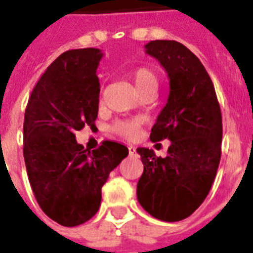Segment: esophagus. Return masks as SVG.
<instances>
[{
  "mask_svg": "<svg viewBox=\"0 0 253 253\" xmlns=\"http://www.w3.org/2000/svg\"><path fill=\"white\" fill-rule=\"evenodd\" d=\"M129 154H130V155H135V154H136L135 147H132V146L129 147Z\"/></svg>",
  "mask_w": 253,
  "mask_h": 253,
  "instance_id": "obj_1",
  "label": "esophagus"
}]
</instances>
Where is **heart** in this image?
Segmentation results:
<instances>
[{
  "mask_svg": "<svg viewBox=\"0 0 253 253\" xmlns=\"http://www.w3.org/2000/svg\"><path fill=\"white\" fill-rule=\"evenodd\" d=\"M130 80L133 83L136 92L141 95L143 92H155L158 88V79L155 73L148 68H137L130 75ZM140 121L139 120H124L116 121L113 125L114 132L124 136L126 139H133L139 132Z\"/></svg>",
  "mask_w": 253,
  "mask_h": 253,
  "instance_id": "obj_1",
  "label": "heart"
}]
</instances>
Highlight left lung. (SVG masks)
<instances>
[{"instance_id": "obj_1", "label": "left lung", "mask_w": 253, "mask_h": 253, "mask_svg": "<svg viewBox=\"0 0 253 253\" xmlns=\"http://www.w3.org/2000/svg\"><path fill=\"white\" fill-rule=\"evenodd\" d=\"M146 53L161 62L170 79L166 106L151 129V141L169 139L165 158L137 148L144 170L137 200L165 222L185 219L203 203L221 161L222 114L214 84L192 51L175 41H151Z\"/></svg>"}]
</instances>
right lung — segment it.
<instances>
[{"mask_svg": "<svg viewBox=\"0 0 253 253\" xmlns=\"http://www.w3.org/2000/svg\"><path fill=\"white\" fill-rule=\"evenodd\" d=\"M99 49L68 50L38 80L27 103L23 154L39 207L62 226H78L99 210L102 187L128 148L105 140L96 150L76 141L94 126L99 105Z\"/></svg>", "mask_w": 253, "mask_h": 253, "instance_id": "obj_1", "label": "right lung"}]
</instances>
